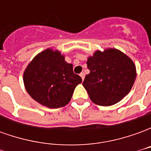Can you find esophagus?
<instances>
[{"instance_id":"obj_1","label":"esophagus","mask_w":151,"mask_h":151,"mask_svg":"<svg viewBox=\"0 0 151 151\" xmlns=\"http://www.w3.org/2000/svg\"><path fill=\"white\" fill-rule=\"evenodd\" d=\"M80 77L82 78V80H84V78H85V73H80Z\"/></svg>"}]
</instances>
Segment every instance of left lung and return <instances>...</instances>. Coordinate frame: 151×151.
<instances>
[{
	"label": "left lung",
	"instance_id": "8db88e82",
	"mask_svg": "<svg viewBox=\"0 0 151 151\" xmlns=\"http://www.w3.org/2000/svg\"><path fill=\"white\" fill-rule=\"evenodd\" d=\"M90 73L82 83L93 103L111 106L129 94L136 79V66L122 52L96 51L86 61Z\"/></svg>",
	"mask_w": 151,
	"mask_h": 151
}]
</instances>
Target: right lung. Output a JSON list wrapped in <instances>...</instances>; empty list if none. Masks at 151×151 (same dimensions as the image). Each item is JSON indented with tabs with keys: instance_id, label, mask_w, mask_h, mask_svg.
Listing matches in <instances>:
<instances>
[{
	"instance_id": "1",
	"label": "right lung",
	"mask_w": 151,
	"mask_h": 151,
	"mask_svg": "<svg viewBox=\"0 0 151 151\" xmlns=\"http://www.w3.org/2000/svg\"><path fill=\"white\" fill-rule=\"evenodd\" d=\"M82 78L73 71L59 51H43L31 60L23 73L25 87L32 99L49 108L69 104Z\"/></svg>"
}]
</instances>
